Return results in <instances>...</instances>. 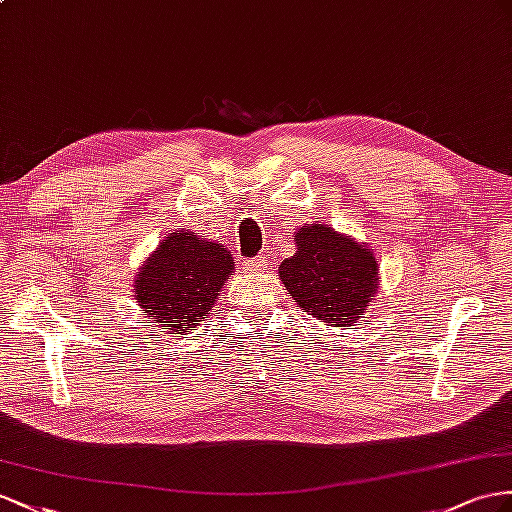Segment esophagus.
<instances>
[{
  "label": "esophagus",
  "instance_id": "34e87169",
  "mask_svg": "<svg viewBox=\"0 0 512 512\" xmlns=\"http://www.w3.org/2000/svg\"><path fill=\"white\" fill-rule=\"evenodd\" d=\"M242 266H244V270H248V272H261V270H266V268H268V259H266V257L244 259V261H242Z\"/></svg>",
  "mask_w": 512,
  "mask_h": 512
}]
</instances>
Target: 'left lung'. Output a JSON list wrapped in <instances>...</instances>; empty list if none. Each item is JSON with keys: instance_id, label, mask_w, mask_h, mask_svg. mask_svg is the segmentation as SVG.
Instances as JSON below:
<instances>
[{"instance_id": "left-lung-1", "label": "left lung", "mask_w": 512, "mask_h": 512, "mask_svg": "<svg viewBox=\"0 0 512 512\" xmlns=\"http://www.w3.org/2000/svg\"><path fill=\"white\" fill-rule=\"evenodd\" d=\"M294 244L279 266L294 303L326 326H355L381 285L374 248L324 222L296 229Z\"/></svg>"}]
</instances>
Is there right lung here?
Returning <instances> with one entry per match:
<instances>
[{
	"instance_id": "1",
	"label": "right lung",
	"mask_w": 512,
	"mask_h": 512,
	"mask_svg": "<svg viewBox=\"0 0 512 512\" xmlns=\"http://www.w3.org/2000/svg\"><path fill=\"white\" fill-rule=\"evenodd\" d=\"M235 261L225 246L181 229L164 235L134 277L144 318L173 335L194 331L216 305Z\"/></svg>"
}]
</instances>
